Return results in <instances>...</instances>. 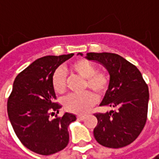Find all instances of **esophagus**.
Here are the masks:
<instances>
[{
  "mask_svg": "<svg viewBox=\"0 0 159 159\" xmlns=\"http://www.w3.org/2000/svg\"><path fill=\"white\" fill-rule=\"evenodd\" d=\"M85 118V116L84 115H78L77 116V119L78 120H84Z\"/></svg>",
  "mask_w": 159,
  "mask_h": 159,
  "instance_id": "obj_1",
  "label": "esophagus"
}]
</instances>
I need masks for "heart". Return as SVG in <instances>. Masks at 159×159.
Listing matches in <instances>:
<instances>
[{"instance_id": "obj_1", "label": "heart", "mask_w": 159, "mask_h": 159, "mask_svg": "<svg viewBox=\"0 0 159 159\" xmlns=\"http://www.w3.org/2000/svg\"><path fill=\"white\" fill-rule=\"evenodd\" d=\"M70 69L82 78L85 79V89H90L94 93L102 94L107 91L109 85V76L104 71L98 70L93 61L85 59H78L70 65ZM52 84L54 91L59 94L66 92V75L65 70L58 67L52 75ZM95 103V97L91 93L81 95L70 94L63 101L64 107L73 113L83 114L88 111Z\"/></svg>"}]
</instances>
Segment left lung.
Wrapping results in <instances>:
<instances>
[{
	"instance_id": "left-lung-1",
	"label": "left lung",
	"mask_w": 159,
	"mask_h": 159,
	"mask_svg": "<svg viewBox=\"0 0 159 159\" xmlns=\"http://www.w3.org/2000/svg\"><path fill=\"white\" fill-rule=\"evenodd\" d=\"M86 59L100 62L110 75L108 89L100 106L111 109L94 114L98 120L93 130L94 138L107 148L125 147L134 142L145 126L148 85L140 70L117 54L89 52Z\"/></svg>"
}]
</instances>
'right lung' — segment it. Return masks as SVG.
<instances>
[{
    "label": "right lung",
    "instance_id": "add662e5",
    "mask_svg": "<svg viewBox=\"0 0 159 159\" xmlns=\"http://www.w3.org/2000/svg\"><path fill=\"white\" fill-rule=\"evenodd\" d=\"M73 55L46 56L36 59L14 81L7 103L9 118L19 141L34 153L52 155L68 144L67 127L75 121V115L56 114L52 120L49 116L59 114L61 107L55 101L57 97L52 84V75Z\"/></svg>",
    "mask_w": 159,
    "mask_h": 159
}]
</instances>
